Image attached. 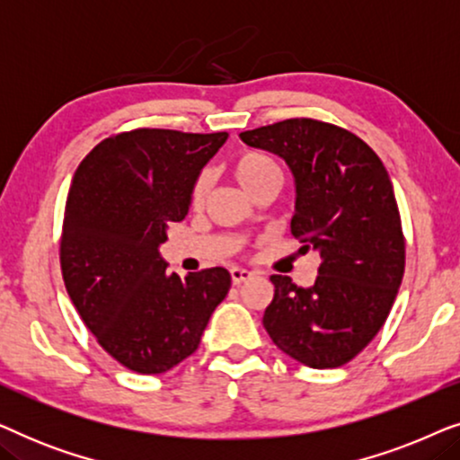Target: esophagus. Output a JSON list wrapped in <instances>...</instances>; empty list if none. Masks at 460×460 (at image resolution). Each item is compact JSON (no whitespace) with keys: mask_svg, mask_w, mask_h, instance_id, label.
Here are the masks:
<instances>
[{"mask_svg":"<svg viewBox=\"0 0 460 460\" xmlns=\"http://www.w3.org/2000/svg\"><path fill=\"white\" fill-rule=\"evenodd\" d=\"M230 276H232V282H234V285H243V282H247V280H251L253 279V272H249V270H244V268H232L230 270Z\"/></svg>","mask_w":460,"mask_h":460,"instance_id":"obj_1","label":"esophagus"}]
</instances>
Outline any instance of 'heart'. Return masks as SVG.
Listing matches in <instances>:
<instances>
[{"label": "heart", "instance_id": "heart-1", "mask_svg": "<svg viewBox=\"0 0 460 460\" xmlns=\"http://www.w3.org/2000/svg\"><path fill=\"white\" fill-rule=\"evenodd\" d=\"M230 172L234 175V180L241 184L249 194L255 190L261 181H266L272 175H279L280 169L270 156L261 153H253V150H244L238 153L230 163ZM207 192H209V178L207 173H199L190 184V192H188V203L192 209H200L205 205Z\"/></svg>", "mask_w": 460, "mask_h": 460}]
</instances>
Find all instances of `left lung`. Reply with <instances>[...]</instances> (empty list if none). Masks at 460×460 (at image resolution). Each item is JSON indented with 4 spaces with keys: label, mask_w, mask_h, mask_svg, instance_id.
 <instances>
[{
    "label": "left lung",
    "mask_w": 460,
    "mask_h": 460,
    "mask_svg": "<svg viewBox=\"0 0 460 460\" xmlns=\"http://www.w3.org/2000/svg\"><path fill=\"white\" fill-rule=\"evenodd\" d=\"M247 146L279 155L295 180L291 232L320 253L312 287L270 276L263 326L293 360L337 368L373 341L404 276L406 244L392 180L375 150L316 119L243 131Z\"/></svg>",
    "instance_id": "1"
}]
</instances>
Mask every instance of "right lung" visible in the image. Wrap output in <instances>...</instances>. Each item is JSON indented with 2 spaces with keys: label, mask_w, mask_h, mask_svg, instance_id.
Segmentation results:
<instances>
[{
  "label": "right lung",
  "mask_w": 460,
  "mask_h": 460,
  "mask_svg": "<svg viewBox=\"0 0 460 460\" xmlns=\"http://www.w3.org/2000/svg\"><path fill=\"white\" fill-rule=\"evenodd\" d=\"M228 140L217 134L134 129L106 137L79 163L68 190L60 268L68 297L104 351L140 375L194 354L230 272H167L159 244L188 213V192Z\"/></svg>",
  "instance_id": "obj_1"
}]
</instances>
